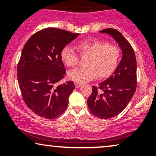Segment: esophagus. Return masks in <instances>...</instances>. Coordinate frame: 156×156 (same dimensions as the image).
<instances>
[{
    "mask_svg": "<svg viewBox=\"0 0 156 156\" xmlns=\"http://www.w3.org/2000/svg\"><path fill=\"white\" fill-rule=\"evenodd\" d=\"M82 84L80 83H78V82H76V83H75V86H76V88H79L80 87H81Z\"/></svg>",
    "mask_w": 156,
    "mask_h": 156,
    "instance_id": "34e87169",
    "label": "esophagus"
}]
</instances>
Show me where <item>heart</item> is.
Returning a JSON list of instances; mask_svg holds the SVG:
<instances>
[{"instance_id":"heart-1","label":"heart","mask_w":156,"mask_h":156,"mask_svg":"<svg viewBox=\"0 0 156 156\" xmlns=\"http://www.w3.org/2000/svg\"><path fill=\"white\" fill-rule=\"evenodd\" d=\"M81 55H89L87 67L77 68L68 73L70 79L86 83L97 78H104L112 75L119 63L120 52L117 46L105 41H83L77 46ZM61 58L68 67L79 62V55L72 48L66 46L61 51Z\"/></svg>"}]
</instances>
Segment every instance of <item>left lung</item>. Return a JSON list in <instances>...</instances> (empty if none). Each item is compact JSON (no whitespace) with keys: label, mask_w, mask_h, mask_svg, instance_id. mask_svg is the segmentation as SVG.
<instances>
[{"label":"left lung","mask_w":156,"mask_h":156,"mask_svg":"<svg viewBox=\"0 0 156 156\" xmlns=\"http://www.w3.org/2000/svg\"><path fill=\"white\" fill-rule=\"evenodd\" d=\"M100 32L112 36L122 51V59L112 76L99 87H93L87 101L89 110L94 116L109 119L124 110L136 92V59L133 48L120 32L114 28Z\"/></svg>","instance_id":"8db88e82"}]
</instances>
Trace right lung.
<instances>
[{
  "label": "right lung",
  "mask_w": 156,
  "mask_h": 156,
  "mask_svg": "<svg viewBox=\"0 0 156 156\" xmlns=\"http://www.w3.org/2000/svg\"><path fill=\"white\" fill-rule=\"evenodd\" d=\"M78 36L47 28L30 37L17 64V80L23 99L34 113L53 119L64 112L75 89L73 81L58 84L66 74L61 51Z\"/></svg>",
  "instance_id": "1"
}]
</instances>
